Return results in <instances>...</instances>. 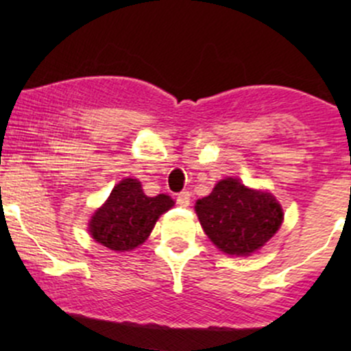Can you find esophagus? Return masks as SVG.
Instances as JSON below:
<instances>
[{
  "label": "esophagus",
  "mask_w": 351,
  "mask_h": 351,
  "mask_svg": "<svg viewBox=\"0 0 351 351\" xmlns=\"http://www.w3.org/2000/svg\"><path fill=\"white\" fill-rule=\"evenodd\" d=\"M189 199H191V195H189V191H181L180 195L176 196V203H178L181 208L189 206Z\"/></svg>",
  "instance_id": "1"
}]
</instances>
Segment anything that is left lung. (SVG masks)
Masks as SVG:
<instances>
[{
    "mask_svg": "<svg viewBox=\"0 0 351 351\" xmlns=\"http://www.w3.org/2000/svg\"><path fill=\"white\" fill-rule=\"evenodd\" d=\"M196 215L204 232L219 251L229 256H249L279 231L284 213L267 191L244 186L239 180L217 181L196 201Z\"/></svg>",
    "mask_w": 351,
    "mask_h": 351,
    "instance_id": "left-lung-1",
    "label": "left lung"
}]
</instances>
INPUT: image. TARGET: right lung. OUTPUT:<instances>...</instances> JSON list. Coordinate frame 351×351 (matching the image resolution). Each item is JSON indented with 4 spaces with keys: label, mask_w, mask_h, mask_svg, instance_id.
<instances>
[{
    "label": "right lung",
    "mask_w": 351,
    "mask_h": 351,
    "mask_svg": "<svg viewBox=\"0 0 351 351\" xmlns=\"http://www.w3.org/2000/svg\"><path fill=\"white\" fill-rule=\"evenodd\" d=\"M173 204L175 201L170 196L150 198L138 180L125 178L115 184L106 203L90 217L88 232L112 251H132L147 241L158 217Z\"/></svg>",
    "instance_id": "obj_1"
}]
</instances>
